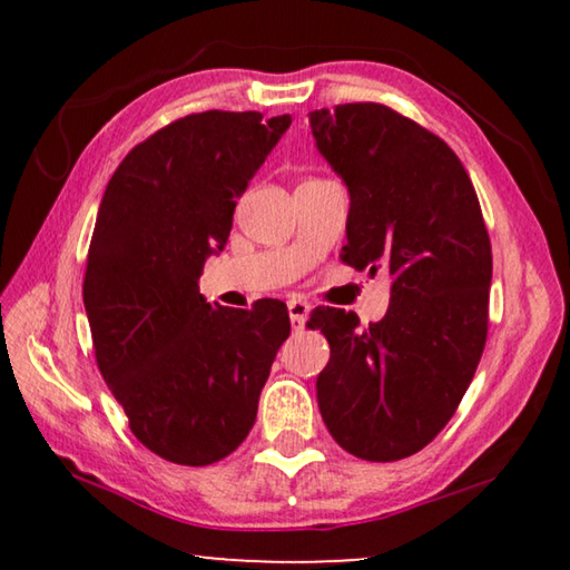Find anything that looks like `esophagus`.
Instances as JSON below:
<instances>
[{
  "instance_id": "34e87169",
  "label": "esophagus",
  "mask_w": 570,
  "mask_h": 570,
  "mask_svg": "<svg viewBox=\"0 0 570 570\" xmlns=\"http://www.w3.org/2000/svg\"><path fill=\"white\" fill-rule=\"evenodd\" d=\"M288 316H292L294 332H302L306 320H308V304L304 302V298H292V302H288Z\"/></svg>"
}]
</instances>
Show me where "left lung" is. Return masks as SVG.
I'll return each mask as SVG.
<instances>
[{
	"instance_id": "left-lung-1",
	"label": "left lung",
	"mask_w": 570,
	"mask_h": 570,
	"mask_svg": "<svg viewBox=\"0 0 570 570\" xmlns=\"http://www.w3.org/2000/svg\"><path fill=\"white\" fill-rule=\"evenodd\" d=\"M308 122L350 190L342 262L392 278L387 314L366 330L344 308L312 314L332 350L316 377L320 412L352 455L410 458L455 414L485 350V220L448 142L387 105H336Z\"/></svg>"
}]
</instances>
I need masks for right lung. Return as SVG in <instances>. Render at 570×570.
Instances as JSON below:
<instances>
[{"mask_svg": "<svg viewBox=\"0 0 570 570\" xmlns=\"http://www.w3.org/2000/svg\"><path fill=\"white\" fill-rule=\"evenodd\" d=\"M208 110L135 146L95 220L82 302L95 360L132 435L178 465L230 455L286 342V304L210 306L198 278L224 250L236 198L292 115Z\"/></svg>", "mask_w": 570, "mask_h": 570, "instance_id": "add662e5", "label": "right lung"}]
</instances>
